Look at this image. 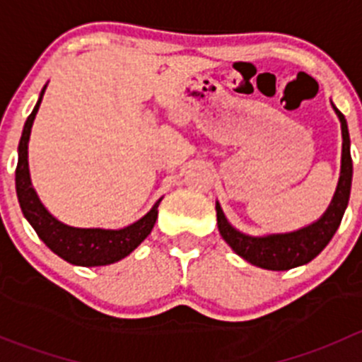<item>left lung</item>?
<instances>
[{
	"label": "left lung",
	"instance_id": "1",
	"mask_svg": "<svg viewBox=\"0 0 362 362\" xmlns=\"http://www.w3.org/2000/svg\"><path fill=\"white\" fill-rule=\"evenodd\" d=\"M341 122L343 134V152H341V175H339L338 189L334 198L322 218L315 224L303 228L299 231L287 233V235H272L264 238H254L243 233L236 231L222 214L221 206L217 208V226L222 238L229 247L254 266L273 272H286L296 266L306 264L313 257L324 250V247L331 242L333 235L339 228L345 208L350 198V185H352V158H350V138L346 129V120L343 113L334 108Z\"/></svg>",
	"mask_w": 362,
	"mask_h": 362
}]
</instances>
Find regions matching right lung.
I'll use <instances>...</instances> for the list:
<instances>
[{
	"label": "right lung",
	"mask_w": 362,
	"mask_h": 362,
	"mask_svg": "<svg viewBox=\"0 0 362 362\" xmlns=\"http://www.w3.org/2000/svg\"><path fill=\"white\" fill-rule=\"evenodd\" d=\"M43 87L40 100L36 103L35 110L28 117L24 124L23 136L19 141V160H17L16 170V189L17 198H19L21 210L24 217L28 218L29 224L36 231L43 243L49 247L54 254L59 255L64 261L71 262L76 266H105L112 262L120 261L122 257L129 255L136 249L148 235L158 218L159 202L154 204L151 211L145 217L127 228L119 229V231H110V229H80L69 228L63 222L56 221L49 211L43 208L36 196L35 189L31 187L29 180V168H28V141L31 134L33 120H35L36 112H38L40 103H42Z\"/></svg>",
	"instance_id": "1"
}]
</instances>
